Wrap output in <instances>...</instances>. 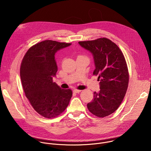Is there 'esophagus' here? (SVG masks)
<instances>
[{
  "mask_svg": "<svg viewBox=\"0 0 151 151\" xmlns=\"http://www.w3.org/2000/svg\"><path fill=\"white\" fill-rule=\"evenodd\" d=\"M73 92L75 93H79L80 92H81V90H77V89H75L73 90Z\"/></svg>",
  "mask_w": 151,
  "mask_h": 151,
  "instance_id": "1",
  "label": "esophagus"
}]
</instances>
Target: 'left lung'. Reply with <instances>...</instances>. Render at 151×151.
<instances>
[{"mask_svg": "<svg viewBox=\"0 0 151 151\" xmlns=\"http://www.w3.org/2000/svg\"><path fill=\"white\" fill-rule=\"evenodd\" d=\"M78 43L92 54L93 74L99 76L100 81V90L94 93L88 109L96 116H108L118 108L128 88L129 75L124 56L115 43L105 37Z\"/></svg>", "mask_w": 151, "mask_h": 151, "instance_id": "1", "label": "left lung"}]
</instances>
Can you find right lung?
I'll list each match as a JSON object with an SVG mask.
<instances>
[{
	"instance_id": "1",
	"label": "right lung",
	"mask_w": 151,
	"mask_h": 151,
	"mask_svg": "<svg viewBox=\"0 0 151 151\" xmlns=\"http://www.w3.org/2000/svg\"><path fill=\"white\" fill-rule=\"evenodd\" d=\"M72 44L46 40L32 46L26 53L20 68V77L26 97L33 109L47 118L57 116L68 107L72 96L52 78L57 66L55 53Z\"/></svg>"
}]
</instances>
